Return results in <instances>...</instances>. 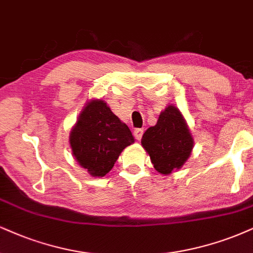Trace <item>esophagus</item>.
<instances>
[{
	"mask_svg": "<svg viewBox=\"0 0 253 253\" xmlns=\"http://www.w3.org/2000/svg\"><path fill=\"white\" fill-rule=\"evenodd\" d=\"M143 133H144V129H136L135 131H133V136H135L136 139H138L139 141V139L142 138Z\"/></svg>",
	"mask_w": 253,
	"mask_h": 253,
	"instance_id": "34e87169",
	"label": "esophagus"
}]
</instances>
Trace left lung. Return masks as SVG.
Wrapping results in <instances>:
<instances>
[{"label": "left lung", "mask_w": 253, "mask_h": 253, "mask_svg": "<svg viewBox=\"0 0 253 253\" xmlns=\"http://www.w3.org/2000/svg\"><path fill=\"white\" fill-rule=\"evenodd\" d=\"M141 143L156 171L164 176L179 170L195 145L185 118L172 104L161 112L156 126L146 130Z\"/></svg>", "instance_id": "1"}]
</instances>
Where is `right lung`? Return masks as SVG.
Segmentation results:
<instances>
[{
    "label": "right lung",
    "instance_id": "1",
    "mask_svg": "<svg viewBox=\"0 0 253 253\" xmlns=\"http://www.w3.org/2000/svg\"><path fill=\"white\" fill-rule=\"evenodd\" d=\"M135 142L126 123L103 99H90L71 129L69 144L75 160L92 177H104L121 152Z\"/></svg>",
    "mask_w": 253,
    "mask_h": 253
}]
</instances>
